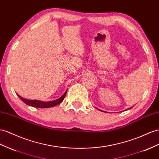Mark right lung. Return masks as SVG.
Here are the masks:
<instances>
[{"mask_svg":"<svg viewBox=\"0 0 159 159\" xmlns=\"http://www.w3.org/2000/svg\"><path fill=\"white\" fill-rule=\"evenodd\" d=\"M67 90L65 91V93L62 95V97H60L59 99H57L54 101H42L39 100H29L23 98V97H21L17 94L18 97L20 98L23 102L25 103V104L30 105L31 107H37V108H48V107H52L56 106V105L60 104L61 102H62V101L64 100L65 96L66 95Z\"/></svg>","mask_w":159,"mask_h":159,"instance_id":"obj_1","label":"right lung"}]
</instances>
